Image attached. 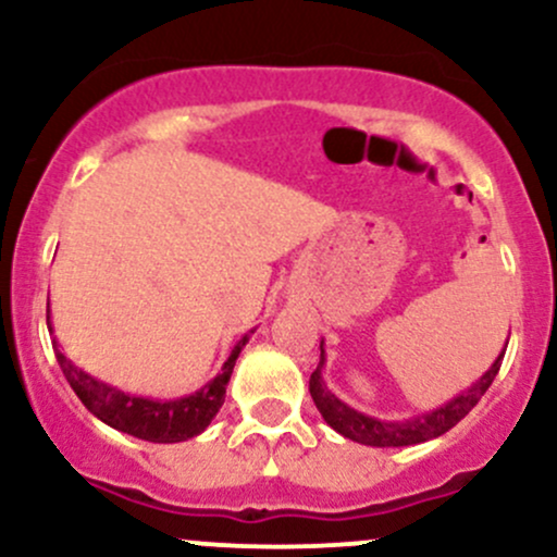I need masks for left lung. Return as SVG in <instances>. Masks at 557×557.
I'll return each instance as SVG.
<instances>
[{
	"label": "left lung",
	"mask_w": 557,
	"mask_h": 557,
	"mask_svg": "<svg viewBox=\"0 0 557 557\" xmlns=\"http://www.w3.org/2000/svg\"><path fill=\"white\" fill-rule=\"evenodd\" d=\"M507 348V344H505ZM505 351L494 359V364L488 368L473 386L457 394L455 399H449L447 405L431 409V412L418 414V418L409 420H381L370 418V414L357 412L354 407H348L346 401H341L322 381V368H325V348L320 344V364L311 372L309 377V394L314 399L317 409L322 412L325 423L338 431L341 436L351 438L357 444H368V447H412V444L431 442L438 438L442 433H447L449 428H455L462 418L479 405L481 396L486 394V388L492 386V381L497 377L499 364H503Z\"/></svg>",
	"instance_id": "obj_1"
}]
</instances>
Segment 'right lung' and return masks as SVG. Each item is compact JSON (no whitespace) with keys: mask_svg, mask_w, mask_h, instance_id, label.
<instances>
[{"mask_svg":"<svg viewBox=\"0 0 557 557\" xmlns=\"http://www.w3.org/2000/svg\"><path fill=\"white\" fill-rule=\"evenodd\" d=\"M47 327L52 330L50 304H47ZM250 333H253V330H250ZM250 333H246L240 341H237V346L232 348V354L227 357V362H224L222 372H219L213 381L206 383L200 391H195V394L182 396V399H166V401L148 399V396H132V394H124V391L108 386V383L91 377L89 372L78 370L76 364L60 351L58 341H52V346H54V357H58L60 368H63L65 381L71 383V388L76 391L82 405L87 407L97 420H102L106 425L115 428V431L129 433L134 438H143V442L176 444L203 433L206 428L211 425V420L216 418V412L224 405V394H227L232 368H235L243 346L248 344Z\"/></svg>","mask_w":557,"mask_h":557,"instance_id":"obj_1","label":"right lung"}]
</instances>
